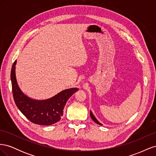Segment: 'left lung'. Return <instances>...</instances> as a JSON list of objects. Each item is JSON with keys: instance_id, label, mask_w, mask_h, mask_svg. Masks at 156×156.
I'll return each instance as SVG.
<instances>
[{"instance_id": "left-lung-1", "label": "left lung", "mask_w": 156, "mask_h": 156, "mask_svg": "<svg viewBox=\"0 0 156 156\" xmlns=\"http://www.w3.org/2000/svg\"><path fill=\"white\" fill-rule=\"evenodd\" d=\"M90 117L92 118V119L96 122V123H97L98 124H99V125H101V126H102V124H101V123H100V122H99L98 120H97V119H96L95 118V116H94V115H93V114H92V112H91V111H90Z\"/></svg>"}]
</instances>
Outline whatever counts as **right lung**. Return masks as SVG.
Listing matches in <instances>:
<instances>
[{
  "instance_id": "add662e5",
  "label": "right lung",
  "mask_w": 156,
  "mask_h": 156,
  "mask_svg": "<svg viewBox=\"0 0 156 156\" xmlns=\"http://www.w3.org/2000/svg\"><path fill=\"white\" fill-rule=\"evenodd\" d=\"M16 60L11 70V81L14 101L20 111L32 123L50 126L58 122L69 98L78 90L77 88L64 90L45 100H34L27 97L19 87L16 77Z\"/></svg>"
}]
</instances>
